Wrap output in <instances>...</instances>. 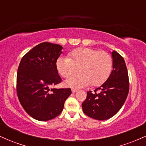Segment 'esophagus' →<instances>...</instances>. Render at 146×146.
Listing matches in <instances>:
<instances>
[{"label": "esophagus", "mask_w": 146, "mask_h": 146, "mask_svg": "<svg viewBox=\"0 0 146 146\" xmlns=\"http://www.w3.org/2000/svg\"><path fill=\"white\" fill-rule=\"evenodd\" d=\"M71 90H72V92H73V93H75V92H77V91H78V88H71Z\"/></svg>", "instance_id": "1"}]
</instances>
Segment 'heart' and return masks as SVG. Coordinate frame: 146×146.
<instances>
[{
	"label": "heart",
	"mask_w": 146,
	"mask_h": 146,
	"mask_svg": "<svg viewBox=\"0 0 146 146\" xmlns=\"http://www.w3.org/2000/svg\"><path fill=\"white\" fill-rule=\"evenodd\" d=\"M56 68L64 78H70L80 68L81 74L66 81L68 86L82 87L90 84L93 86H100L106 81L111 73L113 59L110 55L105 51L80 47L70 52L68 58H58Z\"/></svg>",
	"instance_id": "obj_1"
}]
</instances>
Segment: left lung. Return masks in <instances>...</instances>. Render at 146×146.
Instances as JSON below:
<instances>
[{
	"label": "left lung",
	"mask_w": 146,
	"mask_h": 146,
	"mask_svg": "<svg viewBox=\"0 0 146 146\" xmlns=\"http://www.w3.org/2000/svg\"><path fill=\"white\" fill-rule=\"evenodd\" d=\"M113 71L101 86L94 92H87L82 109L87 116L97 120L111 118L119 111L126 100L129 91L128 70L124 59L117 52H112Z\"/></svg>",
	"instance_id": "8db88e82"
}]
</instances>
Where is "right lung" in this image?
<instances>
[{
    "label": "right lung",
    "mask_w": 146,
    "mask_h": 146,
    "mask_svg": "<svg viewBox=\"0 0 146 146\" xmlns=\"http://www.w3.org/2000/svg\"><path fill=\"white\" fill-rule=\"evenodd\" d=\"M62 46L42 42L27 53L20 62L16 91L25 111L35 119L48 121L62 111L71 88H51L62 82L56 62Z\"/></svg>",
    "instance_id": "1"
}]
</instances>
